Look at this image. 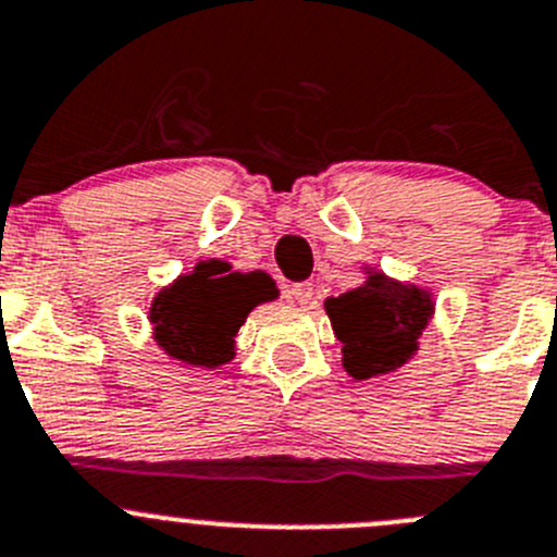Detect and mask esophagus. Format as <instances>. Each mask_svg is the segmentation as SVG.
Returning <instances> with one entry per match:
<instances>
[{
  "label": "esophagus",
  "mask_w": 557,
  "mask_h": 557,
  "mask_svg": "<svg viewBox=\"0 0 557 557\" xmlns=\"http://www.w3.org/2000/svg\"><path fill=\"white\" fill-rule=\"evenodd\" d=\"M313 283H294L288 288V296L294 299L296 305H310V299H313Z\"/></svg>",
  "instance_id": "1"
}]
</instances>
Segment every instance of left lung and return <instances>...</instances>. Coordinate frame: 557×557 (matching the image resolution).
<instances>
[{
    "mask_svg": "<svg viewBox=\"0 0 557 557\" xmlns=\"http://www.w3.org/2000/svg\"><path fill=\"white\" fill-rule=\"evenodd\" d=\"M332 330L343 343V368L355 379L396 371L418 349L431 299L420 288L373 274L366 285L326 299Z\"/></svg>",
    "mask_w": 557,
    "mask_h": 557,
    "instance_id": "obj_1",
    "label": "left lung"
}]
</instances>
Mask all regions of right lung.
<instances>
[{
	"mask_svg": "<svg viewBox=\"0 0 557 557\" xmlns=\"http://www.w3.org/2000/svg\"><path fill=\"white\" fill-rule=\"evenodd\" d=\"M277 290L263 272H231L222 261L197 263L195 274L161 290L150 308L156 343L175 360L216 368L233 357V337L255 305Z\"/></svg>",
	"mask_w": 557,
	"mask_h": 557,
	"instance_id": "1",
	"label": "right lung"
}]
</instances>
